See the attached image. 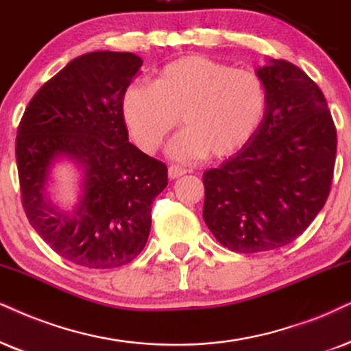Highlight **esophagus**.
Returning a JSON list of instances; mask_svg holds the SVG:
<instances>
[{
  "label": "esophagus",
  "instance_id": "1",
  "mask_svg": "<svg viewBox=\"0 0 351 351\" xmlns=\"http://www.w3.org/2000/svg\"><path fill=\"white\" fill-rule=\"evenodd\" d=\"M184 173H186V170H184V168H181V167L171 165L170 168H168V176H170L171 180H176V178H180V176H183Z\"/></svg>",
  "mask_w": 351,
  "mask_h": 351
}]
</instances>
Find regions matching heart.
<instances>
[{"label":"heart","instance_id":"1","mask_svg":"<svg viewBox=\"0 0 351 351\" xmlns=\"http://www.w3.org/2000/svg\"><path fill=\"white\" fill-rule=\"evenodd\" d=\"M265 105L264 82L254 71L201 55L165 64L154 84L132 82L121 104L132 139L147 154L160 147L181 119L184 130L167 149L178 162L238 152L259 128Z\"/></svg>","mask_w":351,"mask_h":351}]
</instances>
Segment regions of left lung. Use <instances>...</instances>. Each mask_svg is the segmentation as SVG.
I'll list each match as a JSON object with an SVG mask.
<instances>
[{
  "instance_id": "left-lung-1",
  "label": "left lung",
  "mask_w": 351,
  "mask_h": 351,
  "mask_svg": "<svg viewBox=\"0 0 351 351\" xmlns=\"http://www.w3.org/2000/svg\"><path fill=\"white\" fill-rule=\"evenodd\" d=\"M267 105L254 136L204 173V221L230 251L251 254L295 241L330 191L337 131L326 97L304 71L269 60L256 71Z\"/></svg>"
}]
</instances>
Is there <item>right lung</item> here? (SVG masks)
Masks as SVG:
<instances>
[{"mask_svg": "<svg viewBox=\"0 0 351 351\" xmlns=\"http://www.w3.org/2000/svg\"><path fill=\"white\" fill-rule=\"evenodd\" d=\"M143 60L128 51L74 58L29 101L16 137L25 215L43 241L88 269L130 264L144 250L154 199L167 188L165 163L128 141L123 95ZM61 158L84 173L80 202L60 211L46 184Z\"/></svg>", "mask_w": 351, "mask_h": 351, "instance_id": "1", "label": "right lung"}]
</instances>
